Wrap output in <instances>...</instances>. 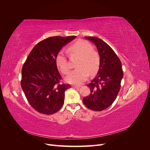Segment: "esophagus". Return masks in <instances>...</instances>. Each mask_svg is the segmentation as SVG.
Segmentation results:
<instances>
[{
    "label": "esophagus",
    "instance_id": "obj_1",
    "mask_svg": "<svg viewBox=\"0 0 150 150\" xmlns=\"http://www.w3.org/2000/svg\"><path fill=\"white\" fill-rule=\"evenodd\" d=\"M72 86H73V87L75 88H79L81 87V86H78V85H74Z\"/></svg>",
    "mask_w": 150,
    "mask_h": 150
}]
</instances>
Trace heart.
<instances>
[{
	"label": "heart",
	"mask_w": 150,
	"mask_h": 150,
	"mask_svg": "<svg viewBox=\"0 0 150 150\" xmlns=\"http://www.w3.org/2000/svg\"><path fill=\"white\" fill-rule=\"evenodd\" d=\"M71 56H78L76 63V69L71 71L67 77L66 81L72 84H79L98 71L100 67V57L98 53L92 49L91 45L83 40H78L68 47ZM57 67L62 73L67 74L70 67L66 56L63 52H59L56 57Z\"/></svg>",
	"instance_id": "obj_1"
}]
</instances>
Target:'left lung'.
I'll return each instance as SVG.
<instances>
[{"label":"left lung","instance_id":"obj_1","mask_svg":"<svg viewBox=\"0 0 150 150\" xmlns=\"http://www.w3.org/2000/svg\"><path fill=\"white\" fill-rule=\"evenodd\" d=\"M92 41L98 49L100 67L96 76L87 86L91 93L83 99L90 110L100 111L110 107L115 101L121 88L123 77L119 57L108 44L96 37H84Z\"/></svg>","mask_w":150,"mask_h":150}]
</instances>
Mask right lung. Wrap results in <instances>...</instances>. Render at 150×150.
<instances>
[{
  "instance_id": "1",
  "label": "right lung",
  "mask_w": 150,
  "mask_h": 150,
  "mask_svg": "<svg viewBox=\"0 0 150 150\" xmlns=\"http://www.w3.org/2000/svg\"><path fill=\"white\" fill-rule=\"evenodd\" d=\"M76 37L48 38L38 43L22 69L21 84L28 102L35 111L52 115L64 104V92L71 88L63 84L56 57L63 46Z\"/></svg>"
}]
</instances>
